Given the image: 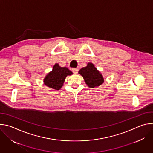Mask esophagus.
Segmentation results:
<instances>
[{
  "mask_svg": "<svg viewBox=\"0 0 153 153\" xmlns=\"http://www.w3.org/2000/svg\"><path fill=\"white\" fill-rule=\"evenodd\" d=\"M78 71H79V70H78L77 68H73V69H72V71H73L74 74L77 73Z\"/></svg>",
  "mask_w": 153,
  "mask_h": 153,
  "instance_id": "1",
  "label": "esophagus"
}]
</instances>
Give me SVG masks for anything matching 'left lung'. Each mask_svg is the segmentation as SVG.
I'll return each instance as SVG.
<instances>
[{
	"instance_id": "1",
	"label": "left lung",
	"mask_w": 153,
	"mask_h": 153,
	"mask_svg": "<svg viewBox=\"0 0 153 153\" xmlns=\"http://www.w3.org/2000/svg\"><path fill=\"white\" fill-rule=\"evenodd\" d=\"M79 73L83 76L85 82L90 88H95L104 82L102 75L99 73L92 63H88L86 67L80 70Z\"/></svg>"
}]
</instances>
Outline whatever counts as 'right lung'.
I'll return each mask as SVG.
<instances>
[{"instance_id":"obj_1","label":"right lung","mask_w":153,"mask_h":153,"mask_svg":"<svg viewBox=\"0 0 153 153\" xmlns=\"http://www.w3.org/2000/svg\"><path fill=\"white\" fill-rule=\"evenodd\" d=\"M73 73L66 67H60L56 63L50 72L44 79V83L52 89L59 90L63 86L65 79L68 75H71Z\"/></svg>"}]
</instances>
